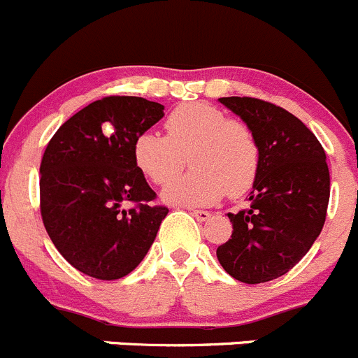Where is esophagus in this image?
<instances>
[{
    "instance_id": "obj_1",
    "label": "esophagus",
    "mask_w": 358,
    "mask_h": 358,
    "mask_svg": "<svg viewBox=\"0 0 358 358\" xmlns=\"http://www.w3.org/2000/svg\"><path fill=\"white\" fill-rule=\"evenodd\" d=\"M190 213H192L199 222H205V220L210 219V212H206V210H190Z\"/></svg>"
}]
</instances>
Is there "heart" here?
<instances>
[{
    "label": "heart",
    "instance_id": "1",
    "mask_svg": "<svg viewBox=\"0 0 358 358\" xmlns=\"http://www.w3.org/2000/svg\"><path fill=\"white\" fill-rule=\"evenodd\" d=\"M166 134H139L132 146L136 168L153 185H166L185 166L187 175L164 190V199L185 206H203L247 194L262 166V148L255 132L238 118L201 102L182 103L166 118Z\"/></svg>",
    "mask_w": 358,
    "mask_h": 358
}]
</instances>
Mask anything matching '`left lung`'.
Returning a JSON list of instances; mask_svg holds the SVG:
<instances>
[{
    "mask_svg": "<svg viewBox=\"0 0 358 358\" xmlns=\"http://www.w3.org/2000/svg\"><path fill=\"white\" fill-rule=\"evenodd\" d=\"M219 100L252 129L262 166L250 206L228 213L231 238L217 247V259L240 282H268L289 272L322 233L330 198L325 150L275 103L252 96Z\"/></svg>",
    "mask_w": 358,
    "mask_h": 358,
    "instance_id": "obj_1",
    "label": "left lung"
}]
</instances>
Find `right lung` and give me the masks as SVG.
I'll list each match as a JSON object with an SVG mask.
<instances>
[{
	"label": "right lung",
	"instance_id": "right-lung-1",
	"mask_svg": "<svg viewBox=\"0 0 358 358\" xmlns=\"http://www.w3.org/2000/svg\"><path fill=\"white\" fill-rule=\"evenodd\" d=\"M162 111L143 96H103L66 120L43 152V226L59 255L86 275L115 280L132 272L168 215L153 205L157 194L132 157L136 138Z\"/></svg>",
	"mask_w": 358,
	"mask_h": 358
}]
</instances>
